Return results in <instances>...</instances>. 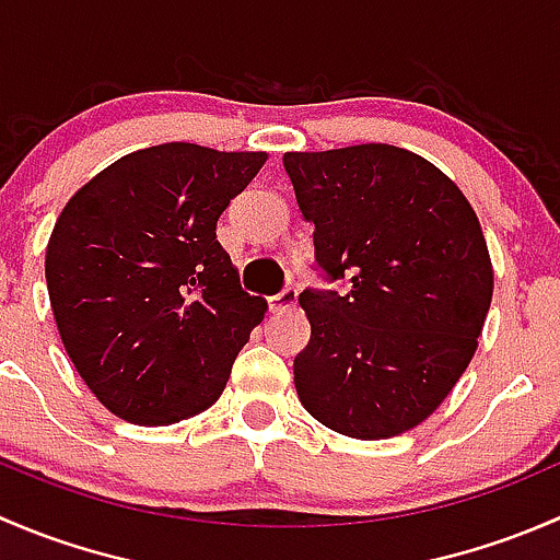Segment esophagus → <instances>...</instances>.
I'll return each instance as SVG.
<instances>
[{
    "instance_id": "1",
    "label": "esophagus",
    "mask_w": 560,
    "mask_h": 560,
    "mask_svg": "<svg viewBox=\"0 0 560 560\" xmlns=\"http://www.w3.org/2000/svg\"><path fill=\"white\" fill-rule=\"evenodd\" d=\"M298 303V290L295 287H284L279 295H270L268 298V306L270 312H284V308H292Z\"/></svg>"
}]
</instances>
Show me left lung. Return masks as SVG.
I'll use <instances>...</instances> for the list:
<instances>
[{
    "label": "left lung",
    "mask_w": 560,
    "mask_h": 560,
    "mask_svg": "<svg viewBox=\"0 0 560 560\" xmlns=\"http://www.w3.org/2000/svg\"><path fill=\"white\" fill-rule=\"evenodd\" d=\"M284 171L314 259L343 295L303 290L295 358L306 411L352 439H389L439 409L477 352L493 298L482 228L453 180L387 143L290 151Z\"/></svg>",
    "instance_id": "1"
}]
</instances>
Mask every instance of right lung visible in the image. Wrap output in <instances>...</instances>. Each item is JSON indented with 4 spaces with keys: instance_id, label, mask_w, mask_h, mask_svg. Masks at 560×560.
I'll return each mask as SVG.
<instances>
[{
    "instance_id": "obj_1",
    "label": "right lung",
    "mask_w": 560,
    "mask_h": 560,
    "mask_svg": "<svg viewBox=\"0 0 560 560\" xmlns=\"http://www.w3.org/2000/svg\"><path fill=\"white\" fill-rule=\"evenodd\" d=\"M265 151L162 143L70 197L45 252L61 343L107 411L173 425L222 395L268 303L241 290L217 222Z\"/></svg>"
}]
</instances>
